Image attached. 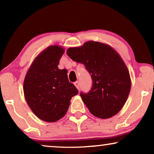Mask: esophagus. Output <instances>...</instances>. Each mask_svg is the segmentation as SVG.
<instances>
[{"mask_svg":"<svg viewBox=\"0 0 154 154\" xmlns=\"http://www.w3.org/2000/svg\"><path fill=\"white\" fill-rule=\"evenodd\" d=\"M73 84H74V85L75 86V88H76L77 89H79V81H75Z\"/></svg>","mask_w":154,"mask_h":154,"instance_id":"34e87169","label":"esophagus"}]
</instances>
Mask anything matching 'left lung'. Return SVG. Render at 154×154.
<instances>
[{"instance_id":"1","label":"left lung","mask_w":154,"mask_h":154,"mask_svg":"<svg viewBox=\"0 0 154 154\" xmlns=\"http://www.w3.org/2000/svg\"><path fill=\"white\" fill-rule=\"evenodd\" d=\"M66 54L72 60L85 65L91 74V90L87 94L81 93L90 113L102 119L117 114L131 88L129 71L120 54L110 45L92 41L81 47L69 48Z\"/></svg>"}]
</instances>
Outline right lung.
Listing matches in <instances>:
<instances>
[{
  "label": "right lung",
  "mask_w": 154,
  "mask_h": 154,
  "mask_svg": "<svg viewBox=\"0 0 154 154\" xmlns=\"http://www.w3.org/2000/svg\"><path fill=\"white\" fill-rule=\"evenodd\" d=\"M64 49L50 45L33 61L24 81V97L33 113L42 121L52 123L66 114L71 97L79 91L69 81L66 69L58 68Z\"/></svg>",
  "instance_id": "right-lung-1"
}]
</instances>
